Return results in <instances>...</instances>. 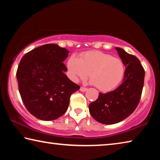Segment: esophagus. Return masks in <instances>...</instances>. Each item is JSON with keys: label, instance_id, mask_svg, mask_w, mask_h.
Wrapping results in <instances>:
<instances>
[{"label": "esophagus", "instance_id": "1", "mask_svg": "<svg viewBox=\"0 0 160 160\" xmlns=\"http://www.w3.org/2000/svg\"><path fill=\"white\" fill-rule=\"evenodd\" d=\"M80 90V91H81V92H85V91L88 90V88H85V87H81Z\"/></svg>", "mask_w": 160, "mask_h": 160}]
</instances>
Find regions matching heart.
Listing matches in <instances>:
<instances>
[{
	"label": "heart",
	"mask_w": 160,
	"mask_h": 160,
	"mask_svg": "<svg viewBox=\"0 0 160 160\" xmlns=\"http://www.w3.org/2000/svg\"><path fill=\"white\" fill-rule=\"evenodd\" d=\"M68 73L75 82L85 80L90 73L92 83L102 92L112 91L120 85L125 74V66L118 58L102 51H92L72 55L67 62Z\"/></svg>",
	"instance_id": "obj_1"
}]
</instances>
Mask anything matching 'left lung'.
<instances>
[{"instance_id":"obj_1","label":"left lung","mask_w":160,"mask_h":160,"mask_svg":"<svg viewBox=\"0 0 160 160\" xmlns=\"http://www.w3.org/2000/svg\"><path fill=\"white\" fill-rule=\"evenodd\" d=\"M116 49L126 67L123 82L113 91L99 92L89 106L92 116L104 124L118 123L131 115L139 104L144 85L145 70L138 58L121 48Z\"/></svg>"}]
</instances>
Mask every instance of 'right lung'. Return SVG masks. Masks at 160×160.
<instances>
[{
    "instance_id": "obj_1",
    "label": "right lung",
    "mask_w": 160,
    "mask_h": 160,
    "mask_svg": "<svg viewBox=\"0 0 160 160\" xmlns=\"http://www.w3.org/2000/svg\"><path fill=\"white\" fill-rule=\"evenodd\" d=\"M69 51L48 44L22 58L17 73L21 98L29 112L43 121L55 120L66 112L71 94L80 87L64 73Z\"/></svg>"
}]
</instances>
